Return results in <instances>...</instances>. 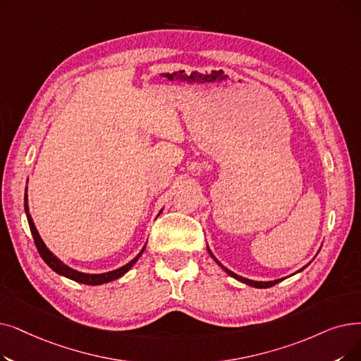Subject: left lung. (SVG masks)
Masks as SVG:
<instances>
[{"label":"left lung","instance_id":"1","mask_svg":"<svg viewBox=\"0 0 361 361\" xmlns=\"http://www.w3.org/2000/svg\"><path fill=\"white\" fill-rule=\"evenodd\" d=\"M207 249H208V252H209V255L212 257V259L219 265V267H221L228 276H231V277H234L236 280H239V281H242V283H245V285H247V286H252V288H259V289H264V288H271V286H274V285H277L279 281H281V280H285V277L283 279H276V280H269V281H258V280H250V279H246V277H242V276H239V274H236V273H233L231 270H228L227 267H224V265L219 262L215 257H214V254L211 252V249H209V246H207ZM310 265V262L305 265V267H308ZM305 267H302L300 271H302ZM300 271H296V273H300Z\"/></svg>","mask_w":361,"mask_h":361}]
</instances>
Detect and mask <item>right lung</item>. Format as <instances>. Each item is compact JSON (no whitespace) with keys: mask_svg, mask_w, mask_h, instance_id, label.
Returning a JSON list of instances; mask_svg holds the SVG:
<instances>
[{"mask_svg":"<svg viewBox=\"0 0 361 361\" xmlns=\"http://www.w3.org/2000/svg\"><path fill=\"white\" fill-rule=\"evenodd\" d=\"M26 192H27V185H26ZM25 212H26V218H27V223H29V228H30V233H32L34 236V242H35V246L38 249V252L41 255V258L44 259V262L49 265V267L56 271L57 274L63 276V277H68L73 281H78V283H82V285H91V286H97V285H103V283H109V281L112 280H116L119 277H122L125 273H127L128 270H131L133 265L138 261V258L142 257V254L145 252L146 249V245L143 246V249L140 250L138 255L131 259L128 264L122 265V267L116 269V270H112V271H106V273H99V274H90V273H82V271H78L72 267H69V265H66L63 261H61L60 258H57L51 250L47 247V245L44 243L42 238L39 236V233L34 224V219L32 216H30L29 214V205H27V193H25ZM162 212V209H161ZM159 212V214H161Z\"/></svg>","mask_w":361,"mask_h":361,"instance_id":"right-lung-1","label":"right lung"}]
</instances>
